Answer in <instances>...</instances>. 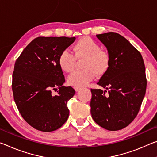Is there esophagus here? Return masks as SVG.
I'll use <instances>...</instances> for the list:
<instances>
[{"label": "esophagus", "mask_w": 157, "mask_h": 157, "mask_svg": "<svg viewBox=\"0 0 157 157\" xmlns=\"http://www.w3.org/2000/svg\"><path fill=\"white\" fill-rule=\"evenodd\" d=\"M74 89H75V91H78L81 89V88L78 87V86H74Z\"/></svg>", "instance_id": "1"}]
</instances>
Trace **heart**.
Listing matches in <instances>:
<instances>
[{
  "label": "heart",
  "instance_id": "b5f03b06",
  "mask_svg": "<svg viewBox=\"0 0 157 157\" xmlns=\"http://www.w3.org/2000/svg\"><path fill=\"white\" fill-rule=\"evenodd\" d=\"M72 54L68 50L62 51L58 57V64L62 71L70 73L73 71L76 59L84 58L82 71H75L67 78L70 85L84 86L94 78L105 74L110 67V56L101 49L97 42L89 37H83L72 47Z\"/></svg>",
  "mask_w": 157,
  "mask_h": 157
}]
</instances>
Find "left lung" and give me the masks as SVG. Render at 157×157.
<instances>
[{"instance_id": "8db88e82", "label": "left lung", "mask_w": 157, "mask_h": 157, "mask_svg": "<svg viewBox=\"0 0 157 157\" xmlns=\"http://www.w3.org/2000/svg\"><path fill=\"white\" fill-rule=\"evenodd\" d=\"M110 56V67L91 89V114L94 121L109 131L128 126L136 117L145 95V67L140 52L114 32L96 35Z\"/></svg>"}]
</instances>
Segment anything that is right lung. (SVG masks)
Wrapping results in <instances>:
<instances>
[{
    "instance_id": "add662e5",
    "label": "right lung",
    "mask_w": 157,
    "mask_h": 157,
    "mask_svg": "<svg viewBox=\"0 0 157 157\" xmlns=\"http://www.w3.org/2000/svg\"><path fill=\"white\" fill-rule=\"evenodd\" d=\"M75 37H38L16 60L12 74L14 100L24 120L37 130L51 132L63 125L69 116L68 101L75 91L64 86L58 57ZM59 89L55 96L52 89Z\"/></svg>"
}]
</instances>
